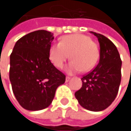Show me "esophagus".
Masks as SVG:
<instances>
[{"mask_svg":"<svg viewBox=\"0 0 131 131\" xmlns=\"http://www.w3.org/2000/svg\"><path fill=\"white\" fill-rule=\"evenodd\" d=\"M70 79H71V78H70V77H66V82L70 81Z\"/></svg>","mask_w":131,"mask_h":131,"instance_id":"obj_1","label":"esophagus"}]
</instances>
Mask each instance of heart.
<instances>
[{
  "label": "heart",
  "mask_w": 131,
  "mask_h": 131,
  "mask_svg": "<svg viewBox=\"0 0 131 131\" xmlns=\"http://www.w3.org/2000/svg\"><path fill=\"white\" fill-rule=\"evenodd\" d=\"M100 49L97 43L83 34H71L61 38L60 43L52 44L48 49V58L53 65L61 68L66 61H72L67 66L70 73L89 71L99 61Z\"/></svg>",
  "instance_id": "obj_1"
}]
</instances>
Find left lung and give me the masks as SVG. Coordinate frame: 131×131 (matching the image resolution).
Wrapping results in <instances>:
<instances>
[{
  "instance_id": "obj_1",
  "label": "left lung",
  "mask_w": 131,
  "mask_h": 131,
  "mask_svg": "<svg viewBox=\"0 0 131 131\" xmlns=\"http://www.w3.org/2000/svg\"><path fill=\"white\" fill-rule=\"evenodd\" d=\"M100 45L98 65L81 78L83 86L75 92L80 105L92 112L107 108L115 99L121 80V60L116 46L102 34L91 32Z\"/></svg>"
}]
</instances>
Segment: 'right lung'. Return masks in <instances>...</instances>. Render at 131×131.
<instances>
[{"label":"right lung","mask_w":131,"mask_h":131,"mask_svg":"<svg viewBox=\"0 0 131 131\" xmlns=\"http://www.w3.org/2000/svg\"><path fill=\"white\" fill-rule=\"evenodd\" d=\"M53 34L45 30L30 32L18 40L10 54V80L13 94L25 109L38 111L52 102L65 75L48 58Z\"/></svg>","instance_id":"1"}]
</instances>
